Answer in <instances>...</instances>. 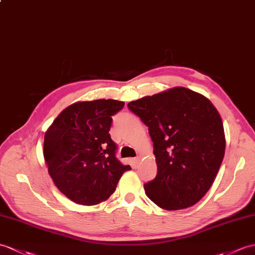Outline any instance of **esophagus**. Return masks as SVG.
I'll return each mask as SVG.
<instances>
[{"label":"esophagus","mask_w":255,"mask_h":255,"mask_svg":"<svg viewBox=\"0 0 255 255\" xmlns=\"http://www.w3.org/2000/svg\"><path fill=\"white\" fill-rule=\"evenodd\" d=\"M133 162H134V164H135V165H138V164L140 163V156L134 157V158H133Z\"/></svg>","instance_id":"1"}]
</instances>
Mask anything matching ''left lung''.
<instances>
[{"instance_id": "1", "label": "left lung", "mask_w": 255, "mask_h": 255, "mask_svg": "<svg viewBox=\"0 0 255 255\" xmlns=\"http://www.w3.org/2000/svg\"><path fill=\"white\" fill-rule=\"evenodd\" d=\"M149 127L156 177L146 197L164 210L192 206L209 191L220 169L226 140L220 113L209 99L176 87L128 103Z\"/></svg>"}]
</instances>
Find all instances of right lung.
I'll return each mask as SVG.
<instances>
[{
	"mask_svg": "<svg viewBox=\"0 0 255 255\" xmlns=\"http://www.w3.org/2000/svg\"><path fill=\"white\" fill-rule=\"evenodd\" d=\"M125 103L117 100L76 102L58 115L44 134L43 155L55 186L73 202L96 205L108 200L131 169L116 158L112 116Z\"/></svg>",
	"mask_w": 255,
	"mask_h": 255,
	"instance_id": "1",
	"label": "right lung"
}]
</instances>
